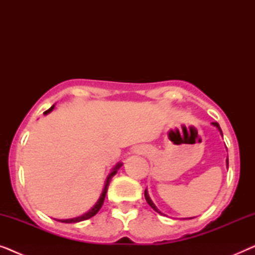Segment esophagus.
<instances>
[{
    "label": "esophagus",
    "instance_id": "34e87169",
    "mask_svg": "<svg viewBox=\"0 0 255 255\" xmlns=\"http://www.w3.org/2000/svg\"><path fill=\"white\" fill-rule=\"evenodd\" d=\"M146 152H147V149L146 148H141V147L135 148V153H138V154H145Z\"/></svg>",
    "mask_w": 255,
    "mask_h": 255
}]
</instances>
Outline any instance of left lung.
<instances>
[{"label":"left lung","mask_w":255,"mask_h":255,"mask_svg":"<svg viewBox=\"0 0 255 255\" xmlns=\"http://www.w3.org/2000/svg\"><path fill=\"white\" fill-rule=\"evenodd\" d=\"M212 125H214V127H216V128H218V130H219V132H221V134L223 135L222 128H221V127H219V124L217 123V122H214V123H212ZM226 166H228V168H229V158H228V159H226ZM145 198H146V201H147V203H148V205H149V207H151V208L153 209V210H154V211H156V212H158V214H160V215H163V214H162V212H161V211H160V210H159V209L155 207V204H154V203H153V202H152V200H151V198H149V196H148V193H147V190H145Z\"/></svg>","instance_id":"8db88e82"}]
</instances>
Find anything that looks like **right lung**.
Returning a JSON list of instances; mask_svg holds the SVG:
<instances>
[{
	"instance_id": "1",
	"label": "right lung",
	"mask_w": 255,
	"mask_h": 255,
	"mask_svg": "<svg viewBox=\"0 0 255 255\" xmlns=\"http://www.w3.org/2000/svg\"><path fill=\"white\" fill-rule=\"evenodd\" d=\"M53 109H54V106H52V107L50 108V109L45 111L44 115H47V114H50L51 111L53 110ZM122 165H123V163H122V162H118L117 165L114 167L113 170H111V173H110L109 175H108V177H107V180H106V184H104L103 191H102V194H101V196H100V198H99V201L96 202L95 205H94V207H93L92 209H90V210H89L88 212H86V214H83L82 216H79V217H75V218H69V219H58V221H59V222H61V223H79V222L86 221V219H89V218H92L93 216H95V215L97 214V212L100 211V209L102 208V205H103V202H104V198H106V194H107L108 187H109V183H110L111 179H113V176L115 175V174L117 173V170L121 168Z\"/></svg>"
}]
</instances>
